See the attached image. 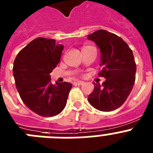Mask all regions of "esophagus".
<instances>
[{"label": "esophagus", "instance_id": "34e87169", "mask_svg": "<svg viewBox=\"0 0 153 153\" xmlns=\"http://www.w3.org/2000/svg\"><path fill=\"white\" fill-rule=\"evenodd\" d=\"M83 82L82 81H76V82H74L73 84L74 85H82L83 84Z\"/></svg>", "mask_w": 153, "mask_h": 153}]
</instances>
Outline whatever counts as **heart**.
Segmentation results:
<instances>
[{
	"label": "heart",
	"instance_id": "obj_1",
	"mask_svg": "<svg viewBox=\"0 0 153 153\" xmlns=\"http://www.w3.org/2000/svg\"><path fill=\"white\" fill-rule=\"evenodd\" d=\"M85 47H84V48H85Z\"/></svg>",
	"mask_w": 153,
	"mask_h": 153
}]
</instances>
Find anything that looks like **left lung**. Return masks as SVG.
Wrapping results in <instances>:
<instances>
[{"label":"left lung","instance_id":"1","mask_svg":"<svg viewBox=\"0 0 153 153\" xmlns=\"http://www.w3.org/2000/svg\"><path fill=\"white\" fill-rule=\"evenodd\" d=\"M101 53L102 69L99 76L106 81L94 84V90L88 97L94 108L109 112L123 105L132 90L135 81L136 64L132 51L118 36L100 29L88 36Z\"/></svg>","mask_w":153,"mask_h":153}]
</instances>
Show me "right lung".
Returning a JSON list of instances; mask_svg holds the SVG:
<instances>
[{
    "mask_svg": "<svg viewBox=\"0 0 153 153\" xmlns=\"http://www.w3.org/2000/svg\"><path fill=\"white\" fill-rule=\"evenodd\" d=\"M64 46L55 39L36 38L18 53L13 75L22 100L32 111L53 117L64 110L72 85L51 83V75L61 59Z\"/></svg>",
    "mask_w": 153,
    "mask_h": 153,
    "instance_id": "obj_1",
    "label": "right lung"
}]
</instances>
